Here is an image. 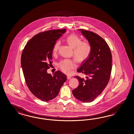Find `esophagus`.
Wrapping results in <instances>:
<instances>
[{"label": "esophagus", "instance_id": "esophagus-1", "mask_svg": "<svg viewBox=\"0 0 134 134\" xmlns=\"http://www.w3.org/2000/svg\"><path fill=\"white\" fill-rule=\"evenodd\" d=\"M71 78H72V77L71 76H70V75H67V78H68V79H70Z\"/></svg>", "mask_w": 134, "mask_h": 134}]
</instances>
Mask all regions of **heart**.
Returning a JSON list of instances; mask_svg holds the SVG:
<instances>
[{
	"mask_svg": "<svg viewBox=\"0 0 134 134\" xmlns=\"http://www.w3.org/2000/svg\"><path fill=\"white\" fill-rule=\"evenodd\" d=\"M66 41L69 46L73 49V55L77 61L82 62L88 57L91 52V46L89 42L81 41V38L75 34L70 35L66 38ZM60 43V41H57L54 44L53 49L54 53L57 52ZM76 65L75 62L71 59L63 60L58 64L60 69L68 74L71 72Z\"/></svg>",
	"mask_w": 134,
	"mask_h": 134,
	"instance_id": "1",
	"label": "heart"
}]
</instances>
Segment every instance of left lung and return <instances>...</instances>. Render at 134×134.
I'll return each instance as SVG.
<instances>
[{
    "mask_svg": "<svg viewBox=\"0 0 134 134\" xmlns=\"http://www.w3.org/2000/svg\"><path fill=\"white\" fill-rule=\"evenodd\" d=\"M91 46L88 57L82 62L78 72L83 73L86 78L75 76L79 84L72 91L73 95L83 102H91L100 95L110 80L112 56L111 50L103 38L96 33L84 29H78Z\"/></svg>",
    "mask_w": 134,
    "mask_h": 134,
    "instance_id": "8db88e82",
    "label": "left lung"
}]
</instances>
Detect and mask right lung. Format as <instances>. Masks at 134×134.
Listing matches in <instances>:
<instances>
[{
	"label": "right lung",
	"mask_w": 134,
	"mask_h": 134,
	"mask_svg": "<svg viewBox=\"0 0 134 134\" xmlns=\"http://www.w3.org/2000/svg\"><path fill=\"white\" fill-rule=\"evenodd\" d=\"M65 29L40 33L27 42L21 57V65L27 87L37 98L48 101L56 97L66 80L58 70L52 76L47 72L52 61L54 46Z\"/></svg>",
	"instance_id": "right-lung-1"
}]
</instances>
